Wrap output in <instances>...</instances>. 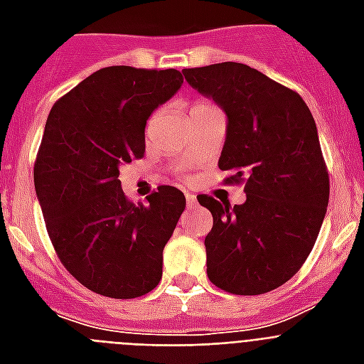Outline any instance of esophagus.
Returning <instances> with one entry per match:
<instances>
[{
  "mask_svg": "<svg viewBox=\"0 0 364 364\" xmlns=\"http://www.w3.org/2000/svg\"><path fill=\"white\" fill-rule=\"evenodd\" d=\"M185 198H187V205H188V208H196V204H198V202H196V196H194L193 193L185 194Z\"/></svg>",
  "mask_w": 364,
  "mask_h": 364,
  "instance_id": "1",
  "label": "esophagus"
}]
</instances>
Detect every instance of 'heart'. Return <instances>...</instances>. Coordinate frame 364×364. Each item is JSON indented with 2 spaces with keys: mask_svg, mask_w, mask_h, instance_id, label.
I'll list each match as a JSON object with an SVG mask.
<instances>
[{
  "mask_svg": "<svg viewBox=\"0 0 364 364\" xmlns=\"http://www.w3.org/2000/svg\"><path fill=\"white\" fill-rule=\"evenodd\" d=\"M198 107H210V104H208V102H202V100H200V102H194L191 109H198Z\"/></svg>",
  "mask_w": 364,
  "mask_h": 364,
  "instance_id": "obj_1",
  "label": "heart"
}]
</instances>
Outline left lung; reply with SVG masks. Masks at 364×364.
<instances>
[{
    "label": "left lung",
    "instance_id": "1",
    "mask_svg": "<svg viewBox=\"0 0 364 364\" xmlns=\"http://www.w3.org/2000/svg\"><path fill=\"white\" fill-rule=\"evenodd\" d=\"M183 75L227 113L219 168L247 200L211 211L208 277L232 294H262L289 282L314 249L328 204V171L316 121L299 92L238 62L188 68Z\"/></svg>",
    "mask_w": 364,
    "mask_h": 364
}]
</instances>
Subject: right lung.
I'll return each instance as SVG.
<instances>
[{"label": "right lung", "mask_w": 364, "mask_h": 364, "mask_svg": "<svg viewBox=\"0 0 364 364\" xmlns=\"http://www.w3.org/2000/svg\"><path fill=\"white\" fill-rule=\"evenodd\" d=\"M177 70L111 65L94 71L48 113L33 183L48 238L65 270L109 299L147 294L162 277V251L185 194L162 185L134 204L119 168L145 154V124L181 88Z\"/></svg>", "instance_id": "add662e5"}]
</instances>
